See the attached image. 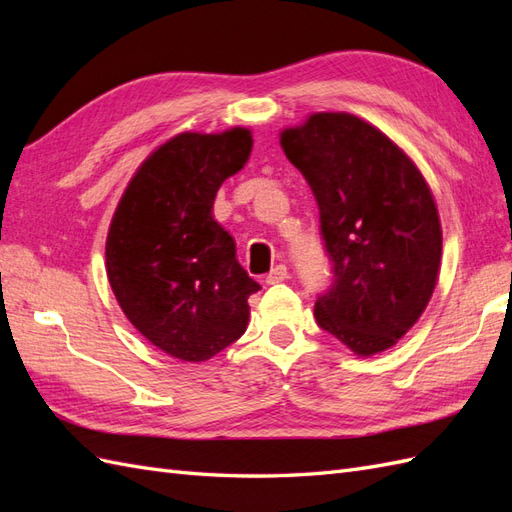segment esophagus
Segmentation results:
<instances>
[{
    "label": "esophagus",
    "mask_w": 512,
    "mask_h": 512,
    "mask_svg": "<svg viewBox=\"0 0 512 512\" xmlns=\"http://www.w3.org/2000/svg\"><path fill=\"white\" fill-rule=\"evenodd\" d=\"M286 280H288V269H286V265H277V267L271 269V273L265 277V282H267L269 286L282 284V282H286Z\"/></svg>",
    "instance_id": "34e87169"
}]
</instances>
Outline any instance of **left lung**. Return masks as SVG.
Segmentation results:
<instances>
[{
  "instance_id": "8db88e82",
  "label": "left lung",
  "mask_w": 512,
  "mask_h": 512,
  "mask_svg": "<svg viewBox=\"0 0 512 512\" xmlns=\"http://www.w3.org/2000/svg\"><path fill=\"white\" fill-rule=\"evenodd\" d=\"M280 145L316 196L333 262L318 324L359 356L389 350L425 312L440 273L442 226L423 173L350 113L309 115L280 132Z\"/></svg>"
}]
</instances>
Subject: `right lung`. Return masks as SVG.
<instances>
[{
    "mask_svg": "<svg viewBox=\"0 0 512 512\" xmlns=\"http://www.w3.org/2000/svg\"><path fill=\"white\" fill-rule=\"evenodd\" d=\"M252 145L239 126L168 138L138 166L113 213L108 284L141 335L179 361H207L247 329V299L260 284L239 265L213 203Z\"/></svg>",
    "mask_w": 512,
    "mask_h": 512,
    "instance_id": "add662e5",
    "label": "right lung"
}]
</instances>
